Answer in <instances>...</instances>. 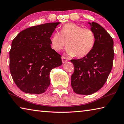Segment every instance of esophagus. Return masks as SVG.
<instances>
[{
    "label": "esophagus",
    "mask_w": 124,
    "mask_h": 124,
    "mask_svg": "<svg viewBox=\"0 0 124 124\" xmlns=\"http://www.w3.org/2000/svg\"><path fill=\"white\" fill-rule=\"evenodd\" d=\"M61 58H62V62L63 63H64V62H66V61H67V58L66 57H63V56H62V57H61Z\"/></svg>",
    "instance_id": "1"
}]
</instances>
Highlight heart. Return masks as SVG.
<instances>
[{
    "instance_id": "b5f03b06",
    "label": "heart",
    "mask_w": 124,
    "mask_h": 124,
    "mask_svg": "<svg viewBox=\"0 0 124 124\" xmlns=\"http://www.w3.org/2000/svg\"><path fill=\"white\" fill-rule=\"evenodd\" d=\"M52 49L59 52L67 45L66 53L70 56L83 58L87 56L95 44L94 33L73 23L63 26L60 33L55 32L50 38Z\"/></svg>"
}]
</instances>
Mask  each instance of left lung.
Masks as SVG:
<instances>
[{
  "instance_id": "left-lung-1",
  "label": "left lung",
  "mask_w": 124,
  "mask_h": 124,
  "mask_svg": "<svg viewBox=\"0 0 124 124\" xmlns=\"http://www.w3.org/2000/svg\"><path fill=\"white\" fill-rule=\"evenodd\" d=\"M89 23L95 36L93 49L86 57L70 60L74 67L71 76L73 91L85 95H91L103 87L112 69L114 56L112 37L97 23Z\"/></svg>"
}]
</instances>
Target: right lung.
<instances>
[{"instance_id": "obj_1", "label": "right lung", "mask_w": 124, "mask_h": 124, "mask_svg": "<svg viewBox=\"0 0 124 124\" xmlns=\"http://www.w3.org/2000/svg\"><path fill=\"white\" fill-rule=\"evenodd\" d=\"M60 22L27 28L17 35L10 51V70L13 80L25 93L40 94L50 84V73L62 65L61 56L51 49L50 37Z\"/></svg>"}]
</instances>
